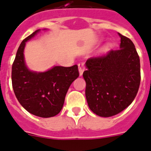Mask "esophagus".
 Returning <instances> with one entry per match:
<instances>
[{
  "instance_id": "esophagus-1",
  "label": "esophagus",
  "mask_w": 151,
  "mask_h": 151,
  "mask_svg": "<svg viewBox=\"0 0 151 151\" xmlns=\"http://www.w3.org/2000/svg\"><path fill=\"white\" fill-rule=\"evenodd\" d=\"M78 69H79V72H80V75H82L83 73V71L85 70L86 69V66H85L84 63L83 62H81L78 64Z\"/></svg>"
}]
</instances>
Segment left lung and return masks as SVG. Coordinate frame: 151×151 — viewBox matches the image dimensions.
Segmentation results:
<instances>
[{"mask_svg":"<svg viewBox=\"0 0 151 151\" xmlns=\"http://www.w3.org/2000/svg\"><path fill=\"white\" fill-rule=\"evenodd\" d=\"M119 36L120 48L90 58L83 73L89 107L102 117L126 109L135 98L141 82L140 58L134 45L126 36Z\"/></svg>","mask_w":151,"mask_h":151,"instance_id":"1","label":"left lung"}]
</instances>
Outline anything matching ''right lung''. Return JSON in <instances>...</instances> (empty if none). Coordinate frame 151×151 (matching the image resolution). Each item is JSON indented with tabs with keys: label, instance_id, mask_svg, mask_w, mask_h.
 Wrapping results in <instances>:
<instances>
[{
	"label": "right lung",
	"instance_id": "1",
	"mask_svg": "<svg viewBox=\"0 0 151 151\" xmlns=\"http://www.w3.org/2000/svg\"><path fill=\"white\" fill-rule=\"evenodd\" d=\"M39 30L21 42L12 65V86L21 106L32 115L49 118L61 112L65 96L72 82L79 76L77 65L72 67L56 66L44 73L29 70L25 65L23 49L26 42Z\"/></svg>",
	"mask_w": 151,
	"mask_h": 151
}]
</instances>
